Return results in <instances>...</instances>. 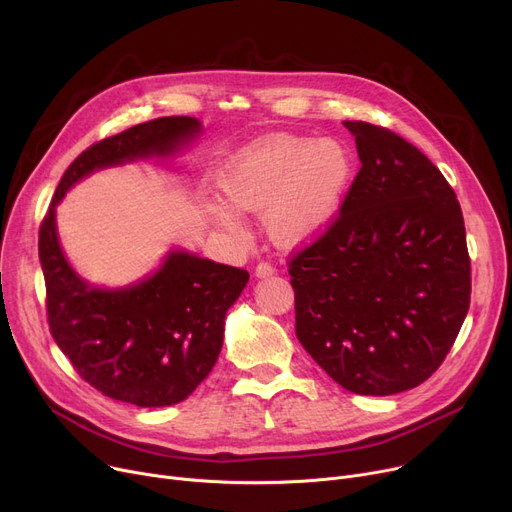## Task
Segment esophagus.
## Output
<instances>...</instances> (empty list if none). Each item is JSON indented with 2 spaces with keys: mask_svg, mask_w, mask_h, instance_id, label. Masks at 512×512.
<instances>
[{
  "mask_svg": "<svg viewBox=\"0 0 512 512\" xmlns=\"http://www.w3.org/2000/svg\"><path fill=\"white\" fill-rule=\"evenodd\" d=\"M276 274V270H274V265L272 263H259L257 267H255V276L257 278H270V276H274Z\"/></svg>",
  "mask_w": 512,
  "mask_h": 512,
  "instance_id": "obj_1",
  "label": "esophagus"
}]
</instances>
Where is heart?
<instances>
[{
    "label": "heart",
    "instance_id": "1",
    "mask_svg": "<svg viewBox=\"0 0 512 512\" xmlns=\"http://www.w3.org/2000/svg\"><path fill=\"white\" fill-rule=\"evenodd\" d=\"M353 178V157L336 139L267 134L228 155L213 184L223 199L207 201L209 220L238 230V215L259 211L276 245L297 247L324 232Z\"/></svg>",
    "mask_w": 512,
    "mask_h": 512
}]
</instances>
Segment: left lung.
<instances>
[{"instance_id": "1", "label": "left lung", "mask_w": 512, "mask_h": 512, "mask_svg": "<svg viewBox=\"0 0 512 512\" xmlns=\"http://www.w3.org/2000/svg\"><path fill=\"white\" fill-rule=\"evenodd\" d=\"M361 170L338 220L290 261L297 338L348 392L390 396L423 384L469 311L463 211L417 147L344 122Z\"/></svg>"}]
</instances>
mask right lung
Returning <instances> with one entry per match:
<instances>
[{
  "label": "right lung",
  "instance_id": "1",
  "mask_svg": "<svg viewBox=\"0 0 512 512\" xmlns=\"http://www.w3.org/2000/svg\"><path fill=\"white\" fill-rule=\"evenodd\" d=\"M201 132L197 118L170 116L89 147L64 172L39 230L53 340L95 390L143 409L176 405L207 378L222 351L226 313L249 272L170 249L157 270L137 282L95 286L60 245L56 207L93 172L174 159Z\"/></svg>",
  "mask_w": 512,
  "mask_h": 512
}]
</instances>
